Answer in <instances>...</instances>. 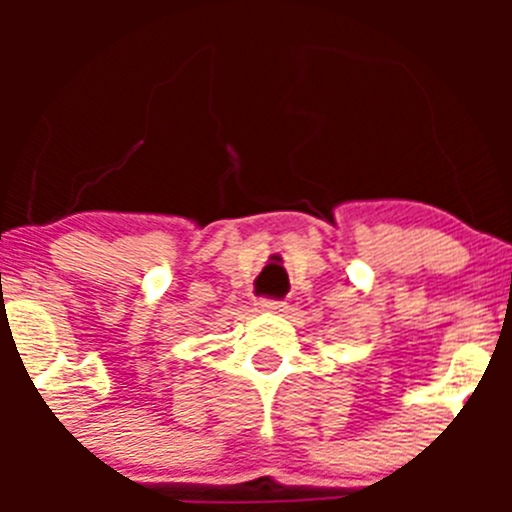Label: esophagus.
<instances>
[{
	"label": "esophagus",
	"instance_id": "1",
	"mask_svg": "<svg viewBox=\"0 0 512 512\" xmlns=\"http://www.w3.org/2000/svg\"><path fill=\"white\" fill-rule=\"evenodd\" d=\"M257 309H260V312H285V302H282V299L262 297L257 299Z\"/></svg>",
	"mask_w": 512,
	"mask_h": 512
}]
</instances>
